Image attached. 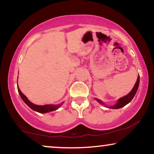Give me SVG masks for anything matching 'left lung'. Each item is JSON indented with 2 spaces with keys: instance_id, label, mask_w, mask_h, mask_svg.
<instances>
[{
  "instance_id": "8db88e82",
  "label": "left lung",
  "mask_w": 154,
  "mask_h": 154,
  "mask_svg": "<svg viewBox=\"0 0 154 154\" xmlns=\"http://www.w3.org/2000/svg\"><path fill=\"white\" fill-rule=\"evenodd\" d=\"M139 81H140V78H139V77H138L137 81L136 83H135L133 89L132 90L131 92H130L128 94H127L126 96H124V97L119 98L118 101V103H117L115 105L110 106V108L111 109H119V108L123 107V106H124L125 105H127L128 103H129L130 101L132 100V99L134 98L135 94H136V92H137V91L138 90V88H139ZM96 100H97L99 103H100L101 105H104L103 102H102L101 100H98V99H97V98H96Z\"/></svg>"
}]
</instances>
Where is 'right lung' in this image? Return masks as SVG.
I'll return each instance as SVG.
<instances>
[{"instance_id":"obj_1","label":"right lung","mask_w":154,"mask_h":154,"mask_svg":"<svg viewBox=\"0 0 154 154\" xmlns=\"http://www.w3.org/2000/svg\"><path fill=\"white\" fill-rule=\"evenodd\" d=\"M17 90H18V92H19L20 95L21 96V98H22V100L24 101V103L26 104V105L29 106L30 108H31L34 111H36L37 112H39V113H48V112H50V111H55L56 109H58L60 106H61V104L60 105H36L33 104L28 100V98L24 94H23L22 92H21L20 88H18L17 85Z\"/></svg>"}]
</instances>
